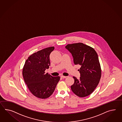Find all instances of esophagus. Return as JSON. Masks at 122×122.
Masks as SVG:
<instances>
[{
	"label": "esophagus",
	"mask_w": 122,
	"mask_h": 122,
	"mask_svg": "<svg viewBox=\"0 0 122 122\" xmlns=\"http://www.w3.org/2000/svg\"><path fill=\"white\" fill-rule=\"evenodd\" d=\"M67 76H63V75H61V77H62L63 78H66L67 77Z\"/></svg>",
	"instance_id": "esophagus-1"
}]
</instances>
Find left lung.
<instances>
[{"label":"left lung","mask_w":122,"mask_h":122,"mask_svg":"<svg viewBox=\"0 0 122 122\" xmlns=\"http://www.w3.org/2000/svg\"><path fill=\"white\" fill-rule=\"evenodd\" d=\"M66 48L72 54L74 64L81 66L78 69L81 77H73L71 90L79 97H86L94 91L100 81L101 69L98 55L93 48L82 43L68 44Z\"/></svg>","instance_id":"obj_1"}]
</instances>
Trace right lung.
Here are the masks:
<instances>
[{
    "label": "right lung",
    "instance_id": "obj_1",
    "mask_svg": "<svg viewBox=\"0 0 122 122\" xmlns=\"http://www.w3.org/2000/svg\"><path fill=\"white\" fill-rule=\"evenodd\" d=\"M54 47H48L32 54L25 61L22 75L29 90L35 97L46 99L53 93L60 77L52 76L45 70L50 66V54Z\"/></svg>",
    "mask_w": 122,
    "mask_h": 122
}]
</instances>
